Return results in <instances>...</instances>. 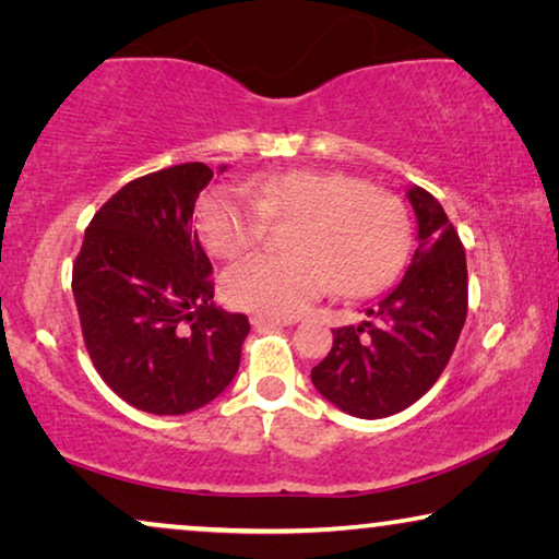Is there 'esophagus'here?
<instances>
[{"instance_id": "esophagus-1", "label": "esophagus", "mask_w": 559, "mask_h": 559, "mask_svg": "<svg viewBox=\"0 0 559 559\" xmlns=\"http://www.w3.org/2000/svg\"><path fill=\"white\" fill-rule=\"evenodd\" d=\"M293 318H274V316H254L251 325L254 328H280V325H293Z\"/></svg>"}]
</instances>
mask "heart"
I'll return each instance as SVG.
<instances>
[{"instance_id":"b5f03b06","label":"heart","mask_w":559,"mask_h":559,"mask_svg":"<svg viewBox=\"0 0 559 559\" xmlns=\"http://www.w3.org/2000/svg\"><path fill=\"white\" fill-rule=\"evenodd\" d=\"M287 226V254H251L224 274L236 308L293 318L325 293L366 297L386 287L407 262L412 221L392 190L346 173L287 170L236 190H213L198 209V231L216 257L231 259L264 241L270 224Z\"/></svg>"}]
</instances>
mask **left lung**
<instances>
[{
  "instance_id": "obj_1",
  "label": "left lung",
  "mask_w": 559,
  "mask_h": 559,
  "mask_svg": "<svg viewBox=\"0 0 559 559\" xmlns=\"http://www.w3.org/2000/svg\"><path fill=\"white\" fill-rule=\"evenodd\" d=\"M419 247L404 280L373 320L333 331V348L310 371L328 402L354 417L379 419L407 409L430 392L453 356L468 312L465 249L438 198L409 190Z\"/></svg>"
}]
</instances>
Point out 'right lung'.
Segmentation results:
<instances>
[{
    "instance_id": "obj_1",
    "label": "right lung",
    "mask_w": 559,
    "mask_h": 559,
    "mask_svg": "<svg viewBox=\"0 0 559 559\" xmlns=\"http://www.w3.org/2000/svg\"><path fill=\"white\" fill-rule=\"evenodd\" d=\"M213 170L182 163L117 190L83 234L73 297L83 343L114 394L150 415H186L239 371L249 318L213 305L193 209Z\"/></svg>"
}]
</instances>
